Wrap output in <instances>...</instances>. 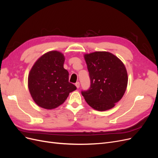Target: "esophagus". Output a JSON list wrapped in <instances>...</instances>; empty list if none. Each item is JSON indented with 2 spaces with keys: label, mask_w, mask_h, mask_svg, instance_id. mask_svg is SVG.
I'll use <instances>...</instances> for the list:
<instances>
[{
  "label": "esophagus",
  "mask_w": 158,
  "mask_h": 158,
  "mask_svg": "<svg viewBox=\"0 0 158 158\" xmlns=\"http://www.w3.org/2000/svg\"><path fill=\"white\" fill-rule=\"evenodd\" d=\"M75 85L76 86V88H79V87H80V82H76V83L75 84Z\"/></svg>",
  "instance_id": "esophagus-1"
}]
</instances>
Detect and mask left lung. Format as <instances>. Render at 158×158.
<instances>
[{
	"label": "left lung",
	"instance_id": "1",
	"mask_svg": "<svg viewBox=\"0 0 158 158\" xmlns=\"http://www.w3.org/2000/svg\"><path fill=\"white\" fill-rule=\"evenodd\" d=\"M90 78V87L82 95L90 107L98 111L113 108L125 94L128 75L125 65L115 55L106 51L84 55Z\"/></svg>",
	"mask_w": 158,
	"mask_h": 158
}]
</instances>
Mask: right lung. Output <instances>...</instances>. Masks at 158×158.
Here are the masks:
<instances>
[{"mask_svg":"<svg viewBox=\"0 0 158 158\" xmlns=\"http://www.w3.org/2000/svg\"><path fill=\"white\" fill-rule=\"evenodd\" d=\"M64 56L56 51L42 55L33 64L28 76V88L33 101L40 107L52 109L63 104L76 87L69 82L64 69Z\"/></svg>","mask_w":158,"mask_h":158,"instance_id":"right-lung-1","label":"right lung"}]
</instances>
